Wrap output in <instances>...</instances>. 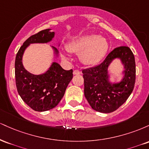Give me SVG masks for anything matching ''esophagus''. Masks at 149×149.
I'll return each instance as SVG.
<instances>
[{
  "label": "esophagus",
  "instance_id": "34e87169",
  "mask_svg": "<svg viewBox=\"0 0 149 149\" xmlns=\"http://www.w3.org/2000/svg\"><path fill=\"white\" fill-rule=\"evenodd\" d=\"M73 73V75H78V74H80V72L79 70H74Z\"/></svg>",
  "mask_w": 149,
  "mask_h": 149
}]
</instances>
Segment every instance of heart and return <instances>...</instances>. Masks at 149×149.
<instances>
[{
    "mask_svg": "<svg viewBox=\"0 0 149 149\" xmlns=\"http://www.w3.org/2000/svg\"><path fill=\"white\" fill-rule=\"evenodd\" d=\"M71 52L80 53V59L86 66H94L100 63L106 56L109 49L107 39L95 34L85 35L71 40L67 45ZM66 59L64 53L61 54Z\"/></svg>",
    "mask_w": 149,
    "mask_h": 149,
    "instance_id": "obj_1",
    "label": "heart"
}]
</instances>
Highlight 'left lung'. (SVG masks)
Segmentation results:
<instances>
[{"mask_svg": "<svg viewBox=\"0 0 149 149\" xmlns=\"http://www.w3.org/2000/svg\"><path fill=\"white\" fill-rule=\"evenodd\" d=\"M119 58L124 65V77L120 81L112 83L108 73L110 63ZM84 95L94 110L109 113L122 106L131 95L136 78L134 56L126 46L116 47L106 59L95 67L83 70Z\"/></svg>", "mask_w": 149, "mask_h": 149, "instance_id": "8db88e82", "label": "left lung"}]
</instances>
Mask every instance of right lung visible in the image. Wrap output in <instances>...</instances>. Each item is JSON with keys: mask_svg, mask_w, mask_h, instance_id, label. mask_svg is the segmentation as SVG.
I'll return each instance as SVG.
<instances>
[{"mask_svg": "<svg viewBox=\"0 0 149 149\" xmlns=\"http://www.w3.org/2000/svg\"><path fill=\"white\" fill-rule=\"evenodd\" d=\"M54 32L45 29L31 36L19 49L15 59V80L19 96L29 107L36 111H46L53 109L64 97L66 89L73 78V70L66 71L57 62H52L46 72L35 75L24 67L22 57L25 49L33 43H47L52 41ZM54 55L59 51L52 46Z\"/></svg>", "mask_w": 149, "mask_h": 149, "instance_id": "1", "label": "right lung"}]
</instances>
